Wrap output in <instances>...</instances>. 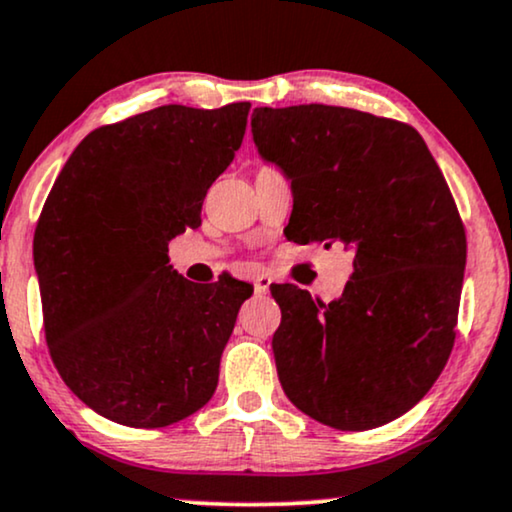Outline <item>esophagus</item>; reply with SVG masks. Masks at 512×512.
Listing matches in <instances>:
<instances>
[{
  "mask_svg": "<svg viewBox=\"0 0 512 512\" xmlns=\"http://www.w3.org/2000/svg\"><path fill=\"white\" fill-rule=\"evenodd\" d=\"M269 286H271V278L267 274H260L255 278V293L257 295H267Z\"/></svg>",
  "mask_w": 512,
  "mask_h": 512,
  "instance_id": "obj_1",
  "label": "esophagus"
}]
</instances>
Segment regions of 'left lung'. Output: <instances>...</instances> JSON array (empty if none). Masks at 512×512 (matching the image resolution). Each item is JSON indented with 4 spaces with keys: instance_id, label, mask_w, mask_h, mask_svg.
Masks as SVG:
<instances>
[{
    "instance_id": "1",
    "label": "left lung",
    "mask_w": 512,
    "mask_h": 512,
    "mask_svg": "<svg viewBox=\"0 0 512 512\" xmlns=\"http://www.w3.org/2000/svg\"><path fill=\"white\" fill-rule=\"evenodd\" d=\"M252 137L293 184V238L354 252L340 300L271 288L283 392L335 430L390 423L454 349L468 243L449 184L416 129L354 108H255Z\"/></svg>"
}]
</instances>
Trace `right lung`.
Listing matches in <instances>:
<instances>
[{"label":"right lung","mask_w":512,"mask_h":512,"mask_svg":"<svg viewBox=\"0 0 512 512\" xmlns=\"http://www.w3.org/2000/svg\"><path fill=\"white\" fill-rule=\"evenodd\" d=\"M250 103H170L103 125L63 165L35 229L44 335L63 383L129 428H165L208 404L252 286H196L167 243L200 226Z\"/></svg>","instance_id":"obj_1"}]
</instances>
